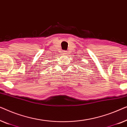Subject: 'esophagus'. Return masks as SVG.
Wrapping results in <instances>:
<instances>
[{
  "label": "esophagus",
  "mask_w": 127,
  "mask_h": 127,
  "mask_svg": "<svg viewBox=\"0 0 127 127\" xmlns=\"http://www.w3.org/2000/svg\"><path fill=\"white\" fill-rule=\"evenodd\" d=\"M63 52V53L64 55H66V54H67V51H63V52Z\"/></svg>",
  "instance_id": "esophagus-1"
}]
</instances>
